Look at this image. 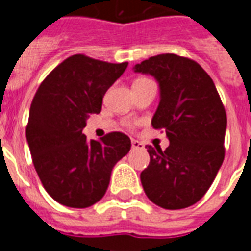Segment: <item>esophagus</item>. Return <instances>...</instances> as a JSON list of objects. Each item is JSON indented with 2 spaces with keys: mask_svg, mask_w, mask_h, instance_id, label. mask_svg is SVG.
Listing matches in <instances>:
<instances>
[{
  "mask_svg": "<svg viewBox=\"0 0 251 251\" xmlns=\"http://www.w3.org/2000/svg\"><path fill=\"white\" fill-rule=\"evenodd\" d=\"M142 144L137 140H131V149H141Z\"/></svg>",
  "mask_w": 251,
  "mask_h": 251,
  "instance_id": "esophagus-1",
  "label": "esophagus"
}]
</instances>
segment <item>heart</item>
I'll list each match as a JSON object with an SVG mask.
<instances>
[{
    "mask_svg": "<svg viewBox=\"0 0 251 251\" xmlns=\"http://www.w3.org/2000/svg\"><path fill=\"white\" fill-rule=\"evenodd\" d=\"M142 80H148V79H138V80H136V82H134V83H137V82H142ZM126 125L129 126V127H131V124H130V122H126Z\"/></svg>",
    "mask_w": 251,
    "mask_h": 251,
    "instance_id": "b5f03b06",
    "label": "heart"
}]
</instances>
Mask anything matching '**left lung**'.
I'll list each match as a JSON object with an SVG mask.
<instances>
[{
  "label": "left lung",
  "mask_w": 251,
  "mask_h": 251,
  "mask_svg": "<svg viewBox=\"0 0 251 251\" xmlns=\"http://www.w3.org/2000/svg\"><path fill=\"white\" fill-rule=\"evenodd\" d=\"M154 76L160 103L152 118L169 140L165 151L147 147L151 161L141 172L144 191L154 204L180 210L199 201L225 158L227 117L210 75L188 57L163 53L134 66Z\"/></svg>",
  "instance_id": "1"
}]
</instances>
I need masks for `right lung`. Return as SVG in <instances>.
Listing matches in <instances>:
<instances>
[{"label":"right lung","mask_w":251,"mask_h":251,"mask_svg":"<svg viewBox=\"0 0 251 251\" xmlns=\"http://www.w3.org/2000/svg\"><path fill=\"white\" fill-rule=\"evenodd\" d=\"M126 67V62L72 55L36 91L26 141L41 184L60 204L86 208L99 201L113 167L130 151V138L121 131L90 142L82 133L90 114L100 113L103 95Z\"/></svg>","instance_id":"1"}]
</instances>
